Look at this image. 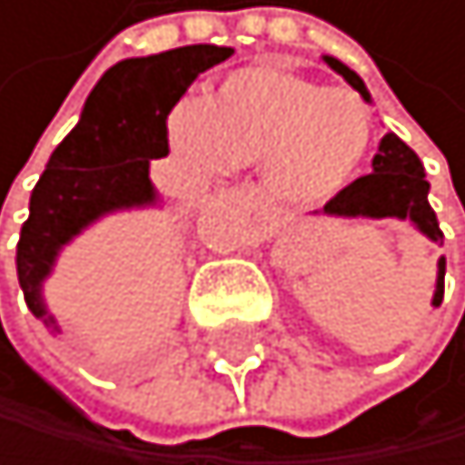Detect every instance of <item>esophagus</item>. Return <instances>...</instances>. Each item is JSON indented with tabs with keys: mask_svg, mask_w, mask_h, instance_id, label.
Instances as JSON below:
<instances>
[{
	"mask_svg": "<svg viewBox=\"0 0 465 465\" xmlns=\"http://www.w3.org/2000/svg\"><path fill=\"white\" fill-rule=\"evenodd\" d=\"M227 197H230L232 203H238V206L250 209V213L268 215V209H264L262 194H259L256 189H252V186H235V189H230V192H227Z\"/></svg>",
	"mask_w": 465,
	"mask_h": 465,
	"instance_id": "esophagus-1",
	"label": "esophagus"
}]
</instances>
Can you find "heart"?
<instances>
[{"label":"heart","mask_w":465,"mask_h":465,"mask_svg":"<svg viewBox=\"0 0 465 465\" xmlns=\"http://www.w3.org/2000/svg\"><path fill=\"white\" fill-rule=\"evenodd\" d=\"M172 142L206 172L259 163L268 194L314 206L355 180L372 122L355 93L264 64L227 74L201 110H177Z\"/></svg>","instance_id":"obj_1"}]
</instances>
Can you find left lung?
Masks as SVG:
<instances>
[{
  "mask_svg": "<svg viewBox=\"0 0 465 465\" xmlns=\"http://www.w3.org/2000/svg\"><path fill=\"white\" fill-rule=\"evenodd\" d=\"M323 60L352 86V90L361 93V98H364L367 104H372L370 90L364 86V81L358 78V72H352L331 54H323ZM428 189H431V183L425 180V168L420 163V156H416L396 134H384L379 142V153L372 156V174L350 183V186L334 194L317 215L411 221L428 242L442 244V230L437 223L431 203H428ZM442 279H446V256H440L437 262V288H434L431 305L442 302Z\"/></svg>",
  "mask_w": 465,
  "mask_h": 465,
  "instance_id": "1",
  "label": "left lung"
}]
</instances>
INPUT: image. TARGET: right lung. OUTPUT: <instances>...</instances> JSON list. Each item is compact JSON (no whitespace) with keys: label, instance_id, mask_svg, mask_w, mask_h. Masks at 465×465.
Returning a JSON list of instances; mask_svg holds the SVG:
<instances>
[{"label":"right lung","instance_id":"add662e5","mask_svg":"<svg viewBox=\"0 0 465 465\" xmlns=\"http://www.w3.org/2000/svg\"><path fill=\"white\" fill-rule=\"evenodd\" d=\"M232 54L227 45H180L110 66L86 95L78 124L49 156L31 192L16 244L19 288L34 317L60 331L43 300L60 250L113 213L160 206L151 160L168 153V113L206 69Z\"/></svg>","mask_w":465,"mask_h":465}]
</instances>
